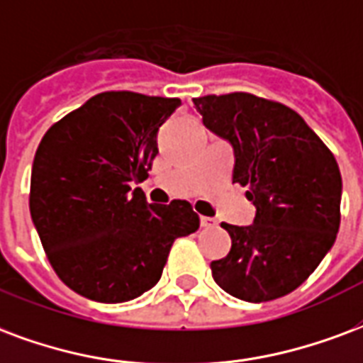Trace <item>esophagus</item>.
Listing matches in <instances>:
<instances>
[{"instance_id": "1", "label": "esophagus", "mask_w": 363, "mask_h": 363, "mask_svg": "<svg viewBox=\"0 0 363 363\" xmlns=\"http://www.w3.org/2000/svg\"><path fill=\"white\" fill-rule=\"evenodd\" d=\"M200 225L203 229H213V227H217V221L211 217H200Z\"/></svg>"}]
</instances>
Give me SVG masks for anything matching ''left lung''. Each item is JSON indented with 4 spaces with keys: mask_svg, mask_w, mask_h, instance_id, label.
<instances>
[{
    "mask_svg": "<svg viewBox=\"0 0 363 363\" xmlns=\"http://www.w3.org/2000/svg\"><path fill=\"white\" fill-rule=\"evenodd\" d=\"M203 125L235 147L233 182L256 206L248 227L223 223L233 246L211 262L223 291L269 302L296 291L335 244L340 225L339 165L300 115L248 92L194 98Z\"/></svg>",
    "mask_w": 363,
    "mask_h": 363,
    "instance_id": "8db88e82",
    "label": "left lung"
}]
</instances>
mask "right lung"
I'll return each mask as SVG.
<instances>
[{
  "label": "right lung",
  "instance_id": "right-lung-1",
  "mask_svg": "<svg viewBox=\"0 0 363 363\" xmlns=\"http://www.w3.org/2000/svg\"><path fill=\"white\" fill-rule=\"evenodd\" d=\"M179 98L101 92L53 123L30 177V216L53 271L104 304L138 298L161 279L171 246L200 227L186 200L146 203L157 130Z\"/></svg>",
  "mask_w": 363,
  "mask_h": 363
}]
</instances>
